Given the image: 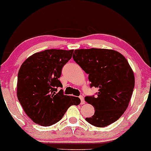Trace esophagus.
Wrapping results in <instances>:
<instances>
[{
	"label": "esophagus",
	"mask_w": 151,
	"mask_h": 151,
	"mask_svg": "<svg viewBox=\"0 0 151 151\" xmlns=\"http://www.w3.org/2000/svg\"><path fill=\"white\" fill-rule=\"evenodd\" d=\"M79 98H80V99H81V104H82V105L85 104V101L84 97H83V96H80V97H79Z\"/></svg>",
	"instance_id": "1"
}]
</instances>
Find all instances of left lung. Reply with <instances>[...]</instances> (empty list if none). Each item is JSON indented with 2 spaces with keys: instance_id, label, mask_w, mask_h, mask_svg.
<instances>
[{
  "instance_id": "left-lung-1",
  "label": "left lung",
  "mask_w": 151,
  "mask_h": 151,
  "mask_svg": "<svg viewBox=\"0 0 151 151\" xmlns=\"http://www.w3.org/2000/svg\"><path fill=\"white\" fill-rule=\"evenodd\" d=\"M73 58L88 75L91 87L99 88L97 96L86 97L95 114L88 123L103 128L115 122L128 107L134 87V72L122 54L114 50H75Z\"/></svg>"
}]
</instances>
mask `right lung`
<instances>
[{
	"mask_svg": "<svg viewBox=\"0 0 151 151\" xmlns=\"http://www.w3.org/2000/svg\"><path fill=\"white\" fill-rule=\"evenodd\" d=\"M74 50L50 49L30 56L18 73L17 95L24 111L33 122L50 126L63 118L69 107L78 106V97L64 95L58 78Z\"/></svg>",
	"mask_w": 151,
	"mask_h": 151,
	"instance_id": "1",
	"label": "right lung"
}]
</instances>
